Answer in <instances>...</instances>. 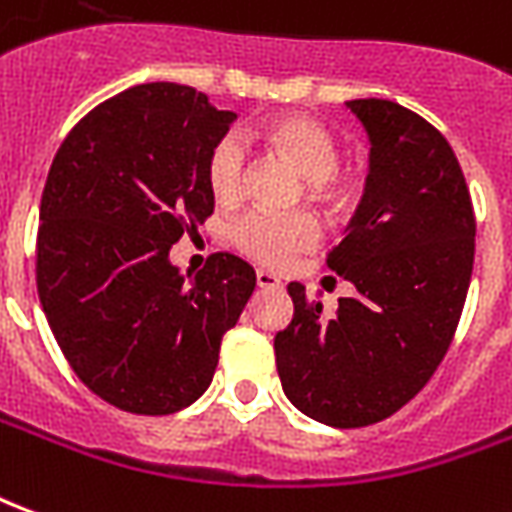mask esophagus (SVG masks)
<instances>
[{"label": "esophagus", "mask_w": 512, "mask_h": 512, "mask_svg": "<svg viewBox=\"0 0 512 512\" xmlns=\"http://www.w3.org/2000/svg\"><path fill=\"white\" fill-rule=\"evenodd\" d=\"M256 284L262 286V289H278L281 281H278V275L267 273V270H256Z\"/></svg>", "instance_id": "34e87169"}]
</instances>
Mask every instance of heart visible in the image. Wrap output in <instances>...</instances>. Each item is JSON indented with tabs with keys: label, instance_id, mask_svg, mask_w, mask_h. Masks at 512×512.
I'll list each match as a JSON object with an SVG mask.
<instances>
[{
	"label": "heart",
	"instance_id": "b5f03b06",
	"mask_svg": "<svg viewBox=\"0 0 512 512\" xmlns=\"http://www.w3.org/2000/svg\"><path fill=\"white\" fill-rule=\"evenodd\" d=\"M264 146L286 157L306 176V192L314 204L328 212H342L353 204L355 179L339 168L342 148L336 134L317 118L284 115L264 123L259 132ZM245 181V148L234 134H223L206 154V187L220 204L237 201ZM231 245L253 262L267 267H284L297 253L311 250L320 242V223L308 212L270 215L245 212L231 223Z\"/></svg>",
	"mask_w": 512,
	"mask_h": 512
}]
</instances>
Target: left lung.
<instances>
[{
	"label": "left lung",
	"mask_w": 512,
	"mask_h": 512,
	"mask_svg": "<svg viewBox=\"0 0 512 512\" xmlns=\"http://www.w3.org/2000/svg\"><path fill=\"white\" fill-rule=\"evenodd\" d=\"M347 107L372 140L364 201L328 267L355 286L322 314L306 286L275 364L297 411L331 427L383 422L411 402L458 331L474 264V209L455 151L422 115L386 99Z\"/></svg>",
	"instance_id": "left-lung-1"
}]
</instances>
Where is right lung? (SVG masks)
Instances as JSON below:
<instances>
[{
	"label": "right lung",
	"mask_w": 512,
	"mask_h": 512,
	"mask_svg": "<svg viewBox=\"0 0 512 512\" xmlns=\"http://www.w3.org/2000/svg\"><path fill=\"white\" fill-rule=\"evenodd\" d=\"M234 118L187 85H137L76 123L49 168L35 248L43 314L76 378L126 413L198 400L256 289L234 253H212L192 278L168 259L215 209L206 154Z\"/></svg>",
	"instance_id": "add662e5"
}]
</instances>
